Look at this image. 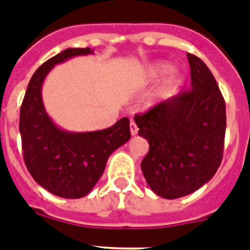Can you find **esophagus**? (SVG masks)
I'll return each mask as SVG.
<instances>
[{"mask_svg":"<svg viewBox=\"0 0 250 250\" xmlns=\"http://www.w3.org/2000/svg\"><path fill=\"white\" fill-rule=\"evenodd\" d=\"M138 126H136V124L134 121L130 123V132H131V135H136L138 134Z\"/></svg>","mask_w":250,"mask_h":250,"instance_id":"34e87169","label":"esophagus"}]
</instances>
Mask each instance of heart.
<instances>
[{
  "label": "heart",
  "mask_w": 250,
  "mask_h": 250,
  "mask_svg": "<svg viewBox=\"0 0 250 250\" xmlns=\"http://www.w3.org/2000/svg\"><path fill=\"white\" fill-rule=\"evenodd\" d=\"M171 70H173V68H171V66H170L169 63L160 62V63H156V65L154 66L151 72L154 75H167V74H170Z\"/></svg>",
  "instance_id": "obj_1"
}]
</instances>
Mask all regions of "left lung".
<instances>
[{
  "mask_svg": "<svg viewBox=\"0 0 250 250\" xmlns=\"http://www.w3.org/2000/svg\"><path fill=\"white\" fill-rule=\"evenodd\" d=\"M191 89L135 115L149 143L141 170L151 190L165 199L194 193L216 173L227 127L225 101L211 71L188 54Z\"/></svg>",
  "mask_w": 250,
  "mask_h": 250,
  "instance_id": "1",
  "label": "left lung"
}]
</instances>
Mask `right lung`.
<instances>
[{
	"mask_svg": "<svg viewBox=\"0 0 250 250\" xmlns=\"http://www.w3.org/2000/svg\"><path fill=\"white\" fill-rule=\"evenodd\" d=\"M94 50L66 48L51 57L31 77L20 110L23 160L35 182L54 195L79 199L91 191L103 175L106 161L130 139V121L123 118L111 127L89 132L60 129L46 114L41 87L55 65Z\"/></svg>",
	"mask_w": 250,
	"mask_h": 250,
	"instance_id": "1",
	"label": "right lung"
}]
</instances>
